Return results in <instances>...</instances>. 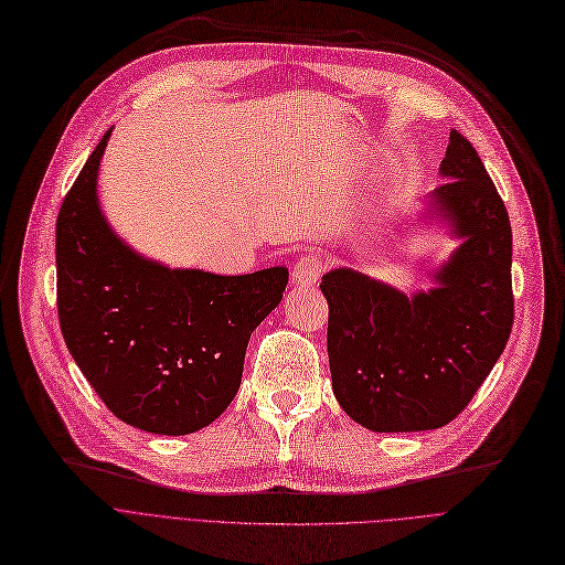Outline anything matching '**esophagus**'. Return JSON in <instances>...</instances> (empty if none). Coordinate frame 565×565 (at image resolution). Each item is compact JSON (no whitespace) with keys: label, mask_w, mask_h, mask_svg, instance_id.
I'll return each instance as SVG.
<instances>
[{"label":"esophagus","mask_w":565,"mask_h":565,"mask_svg":"<svg viewBox=\"0 0 565 565\" xmlns=\"http://www.w3.org/2000/svg\"><path fill=\"white\" fill-rule=\"evenodd\" d=\"M321 274H324V259L315 253H306L294 264V274H291V282L297 287H312Z\"/></svg>","instance_id":"34e87169"}]
</instances>
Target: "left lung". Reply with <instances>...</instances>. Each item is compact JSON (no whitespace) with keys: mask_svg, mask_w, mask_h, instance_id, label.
<instances>
[{"mask_svg":"<svg viewBox=\"0 0 565 565\" xmlns=\"http://www.w3.org/2000/svg\"><path fill=\"white\" fill-rule=\"evenodd\" d=\"M433 216L462 238L407 297L354 268L319 289L329 301V363L340 407L372 433L437 429L488 380L513 329V232L503 200L471 142L450 130Z\"/></svg>","mask_w":565,"mask_h":565,"instance_id":"left-lung-1","label":"left lung"}]
</instances>
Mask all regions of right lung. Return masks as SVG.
<instances>
[{"instance_id":"1","label":"right lung","mask_w":565,"mask_h":565,"mask_svg":"<svg viewBox=\"0 0 565 565\" xmlns=\"http://www.w3.org/2000/svg\"><path fill=\"white\" fill-rule=\"evenodd\" d=\"M96 145L57 216V312L68 352L124 423L191 435L234 399L250 333L287 285V268L216 276L130 250L98 206Z\"/></svg>"}]
</instances>
